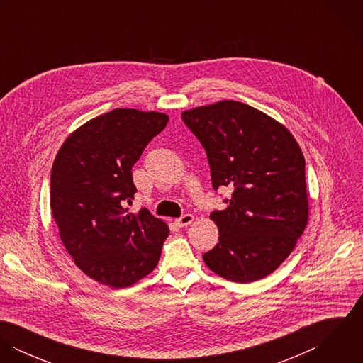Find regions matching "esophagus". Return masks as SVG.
Masks as SVG:
<instances>
[{
	"label": "esophagus",
	"mask_w": 363,
	"mask_h": 363,
	"mask_svg": "<svg viewBox=\"0 0 363 363\" xmlns=\"http://www.w3.org/2000/svg\"><path fill=\"white\" fill-rule=\"evenodd\" d=\"M193 220H194V216H193L191 213H184V215H182L179 219H176V223H177V226L183 228V226L190 225Z\"/></svg>",
	"instance_id": "obj_1"
}]
</instances>
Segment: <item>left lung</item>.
Returning <instances> with one entry per match:
<instances>
[{
    "instance_id": "1",
    "label": "left lung",
    "mask_w": 363,
    "mask_h": 363,
    "mask_svg": "<svg viewBox=\"0 0 363 363\" xmlns=\"http://www.w3.org/2000/svg\"><path fill=\"white\" fill-rule=\"evenodd\" d=\"M182 118L206 150L213 190L233 189L228 207L211 212L219 242L203 259L233 282L267 277L292 253L309 218L298 143L282 124L236 101L196 107Z\"/></svg>"
}]
</instances>
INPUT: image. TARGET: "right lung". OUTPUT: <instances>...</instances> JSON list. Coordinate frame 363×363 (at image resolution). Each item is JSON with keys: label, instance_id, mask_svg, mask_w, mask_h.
<instances>
[{"label": "right lung", "instance_id": "1", "mask_svg": "<svg viewBox=\"0 0 363 363\" xmlns=\"http://www.w3.org/2000/svg\"><path fill=\"white\" fill-rule=\"evenodd\" d=\"M167 121L163 113L114 108L74 131L54 159L50 207L60 238L79 269L111 288L147 277L169 235L147 208L137 215L127 208L137 193L133 166Z\"/></svg>", "mask_w": 363, "mask_h": 363}]
</instances>
